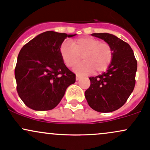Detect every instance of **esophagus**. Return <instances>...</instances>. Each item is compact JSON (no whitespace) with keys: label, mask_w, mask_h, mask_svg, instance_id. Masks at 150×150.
<instances>
[{"label":"esophagus","mask_w":150,"mask_h":150,"mask_svg":"<svg viewBox=\"0 0 150 150\" xmlns=\"http://www.w3.org/2000/svg\"><path fill=\"white\" fill-rule=\"evenodd\" d=\"M81 78V76H80V75H78V74H77V75H76V81L79 80Z\"/></svg>","instance_id":"34e87169"}]
</instances>
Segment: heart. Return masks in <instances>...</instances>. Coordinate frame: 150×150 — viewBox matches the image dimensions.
Listing matches in <instances>:
<instances>
[{"instance_id":"1","label":"heart","mask_w":150,"mask_h":150,"mask_svg":"<svg viewBox=\"0 0 150 150\" xmlns=\"http://www.w3.org/2000/svg\"><path fill=\"white\" fill-rule=\"evenodd\" d=\"M62 59L68 67L77 65L75 71L81 74H87L95 71V73L105 71L111 64L114 50L108 42L91 37L80 38L73 42V45L65 42L60 47Z\"/></svg>"}]
</instances>
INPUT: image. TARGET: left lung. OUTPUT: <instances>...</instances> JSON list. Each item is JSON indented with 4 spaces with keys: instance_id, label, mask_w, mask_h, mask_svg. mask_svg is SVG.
Returning <instances> with one entry per match:
<instances>
[{
    "instance_id": "8db88e82",
    "label": "left lung",
    "mask_w": 150,
    "mask_h": 150,
    "mask_svg": "<svg viewBox=\"0 0 150 150\" xmlns=\"http://www.w3.org/2000/svg\"><path fill=\"white\" fill-rule=\"evenodd\" d=\"M91 35L110 44L114 56L107 71L89 77L91 85L85 91V97L89 106L96 111L112 112L122 107L133 91L137 62L129 44L115 35L108 33Z\"/></svg>"
}]
</instances>
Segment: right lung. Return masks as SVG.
<instances>
[{"label": "right lung", "instance_id": "obj_1", "mask_svg": "<svg viewBox=\"0 0 150 150\" xmlns=\"http://www.w3.org/2000/svg\"><path fill=\"white\" fill-rule=\"evenodd\" d=\"M76 35L54 31L41 33L20 51L15 69L17 91L23 103L35 110H49L59 103L76 74L64 63L60 47Z\"/></svg>", "mask_w": 150, "mask_h": 150}]
</instances>
